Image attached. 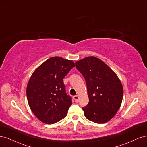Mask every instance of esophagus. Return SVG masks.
Segmentation results:
<instances>
[{
    "label": "esophagus",
    "instance_id": "34e87169",
    "mask_svg": "<svg viewBox=\"0 0 147 147\" xmlns=\"http://www.w3.org/2000/svg\"><path fill=\"white\" fill-rule=\"evenodd\" d=\"M78 98H79V97H78V95H76V96H74V99L75 102H78Z\"/></svg>",
    "mask_w": 147,
    "mask_h": 147
}]
</instances>
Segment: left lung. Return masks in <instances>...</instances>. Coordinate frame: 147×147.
Returning <instances> with one entry per match:
<instances>
[{"instance_id":"obj_1","label":"left lung","mask_w":147,"mask_h":147,"mask_svg":"<svg viewBox=\"0 0 147 147\" xmlns=\"http://www.w3.org/2000/svg\"><path fill=\"white\" fill-rule=\"evenodd\" d=\"M75 67L83 75L87 86L89 103L82 108L84 117L96 123L108 122L122 103L121 81L107 65L94 56L77 61Z\"/></svg>"}]
</instances>
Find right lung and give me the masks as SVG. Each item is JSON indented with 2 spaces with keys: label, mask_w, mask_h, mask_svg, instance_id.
I'll return each mask as SVG.
<instances>
[{
  "label": "right lung",
  "mask_w": 147,
  "mask_h": 147,
  "mask_svg": "<svg viewBox=\"0 0 147 147\" xmlns=\"http://www.w3.org/2000/svg\"><path fill=\"white\" fill-rule=\"evenodd\" d=\"M74 67L72 60L52 57L31 75L26 94L31 110L40 121L51 124L66 117L72 102L66 94L63 79Z\"/></svg>",
  "instance_id": "1"
}]
</instances>
